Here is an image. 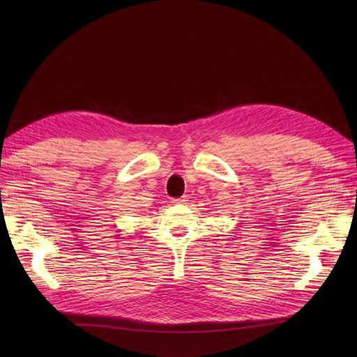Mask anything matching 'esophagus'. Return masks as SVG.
<instances>
[{"label":"esophagus","mask_w":357,"mask_h":357,"mask_svg":"<svg viewBox=\"0 0 357 357\" xmlns=\"http://www.w3.org/2000/svg\"><path fill=\"white\" fill-rule=\"evenodd\" d=\"M186 201H188V199H186V197H182V198L174 199V202H175V204H186Z\"/></svg>","instance_id":"esophagus-1"}]
</instances>
